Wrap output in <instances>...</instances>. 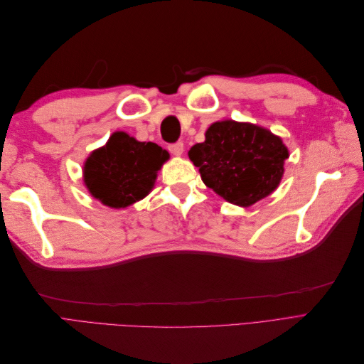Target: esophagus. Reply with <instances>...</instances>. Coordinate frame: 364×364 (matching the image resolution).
Instances as JSON below:
<instances>
[{"label":"esophagus","instance_id":"obj_1","mask_svg":"<svg viewBox=\"0 0 364 364\" xmlns=\"http://www.w3.org/2000/svg\"><path fill=\"white\" fill-rule=\"evenodd\" d=\"M168 150H170V153L173 156H182V153H183V144L182 142H176V144H171L170 147H168Z\"/></svg>","mask_w":364,"mask_h":364}]
</instances>
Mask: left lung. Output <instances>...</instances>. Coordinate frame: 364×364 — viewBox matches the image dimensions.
I'll return each mask as SVG.
<instances>
[{
  "label": "left lung",
  "instance_id": "obj_1",
  "mask_svg": "<svg viewBox=\"0 0 364 364\" xmlns=\"http://www.w3.org/2000/svg\"><path fill=\"white\" fill-rule=\"evenodd\" d=\"M289 149L266 127L234 119L215 121L205 141L190 149L203 183L229 203L247 208L278 188Z\"/></svg>",
  "mask_w": 364,
  "mask_h": 364
}]
</instances>
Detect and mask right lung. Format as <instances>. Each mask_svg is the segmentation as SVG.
Returning <instances> with one entry per match:
<instances>
[{
  "instance_id": "1",
  "label": "right lung",
  "mask_w": 364,
  "mask_h": 364,
  "mask_svg": "<svg viewBox=\"0 0 364 364\" xmlns=\"http://www.w3.org/2000/svg\"><path fill=\"white\" fill-rule=\"evenodd\" d=\"M168 159V151L155 142H142L118 130L86 158L83 182L105 206L127 208L155 188L158 171Z\"/></svg>"
}]
</instances>
